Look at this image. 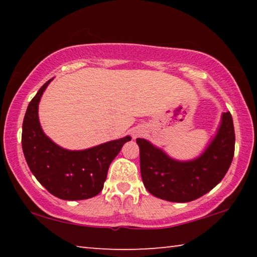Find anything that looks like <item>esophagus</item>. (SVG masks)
<instances>
[{
  "instance_id": "obj_1",
  "label": "esophagus",
  "mask_w": 257,
  "mask_h": 257,
  "mask_svg": "<svg viewBox=\"0 0 257 257\" xmlns=\"http://www.w3.org/2000/svg\"><path fill=\"white\" fill-rule=\"evenodd\" d=\"M144 134H145V129L142 128V127H136V128H134V129L132 130V135H133L134 138L141 137V136H143V135H144Z\"/></svg>"
}]
</instances>
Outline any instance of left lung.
Returning <instances> with one entry per match:
<instances>
[{
	"label": "left lung",
	"instance_id": "left-lung-1",
	"mask_svg": "<svg viewBox=\"0 0 257 257\" xmlns=\"http://www.w3.org/2000/svg\"><path fill=\"white\" fill-rule=\"evenodd\" d=\"M136 142L145 188L164 201L191 202L214 188L229 170L234 153L232 116L230 112L222 113L215 136L193 160L172 159L144 138H137Z\"/></svg>",
	"mask_w": 257,
	"mask_h": 257
}]
</instances>
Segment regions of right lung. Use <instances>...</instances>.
Listing matches in <instances>:
<instances>
[{
	"instance_id": "add662e5",
	"label": "right lung",
	"mask_w": 257,
	"mask_h": 257,
	"mask_svg": "<svg viewBox=\"0 0 257 257\" xmlns=\"http://www.w3.org/2000/svg\"><path fill=\"white\" fill-rule=\"evenodd\" d=\"M52 80L53 78L41 87L26 111L21 137L25 159L38 182L55 197L66 201L92 198L101 193L108 167L132 137L80 151L55 144L43 132L38 118V104Z\"/></svg>"
}]
</instances>
